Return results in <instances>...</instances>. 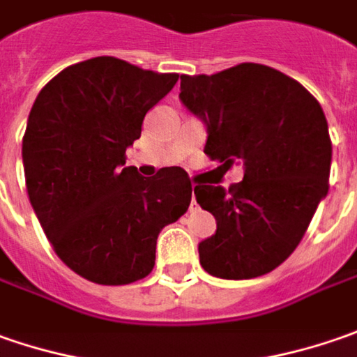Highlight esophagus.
I'll list each match as a JSON object with an SVG mask.
<instances>
[{
	"label": "esophagus",
	"mask_w": 357,
	"mask_h": 357,
	"mask_svg": "<svg viewBox=\"0 0 357 357\" xmlns=\"http://www.w3.org/2000/svg\"><path fill=\"white\" fill-rule=\"evenodd\" d=\"M192 188H195V185H192ZM190 209H192V211H195V209H197V204H195V195H194V199H192V206H190Z\"/></svg>",
	"instance_id": "34e87169"
}]
</instances>
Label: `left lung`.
Here are the masks:
<instances>
[{"label": "left lung", "mask_w": 357, "mask_h": 357, "mask_svg": "<svg viewBox=\"0 0 357 357\" xmlns=\"http://www.w3.org/2000/svg\"><path fill=\"white\" fill-rule=\"evenodd\" d=\"M179 100L204 121L209 158L224 169L243 167L229 190L211 181L194 188L218 224L197 245L202 268L222 280L275 270L328 194L332 142L321 105L302 84L261 63L181 75Z\"/></svg>", "instance_id": "left-lung-1"}]
</instances>
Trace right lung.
I'll return each mask as SVG.
<instances>
[{
	"label": "right lung",
	"instance_id": "right-lung-1",
	"mask_svg": "<svg viewBox=\"0 0 357 357\" xmlns=\"http://www.w3.org/2000/svg\"><path fill=\"white\" fill-rule=\"evenodd\" d=\"M117 57H93L59 71L27 117V195L59 259L101 286H123L155 266L158 236L192 202L181 167L144 178L126 167L149 109L178 82Z\"/></svg>",
	"mask_w": 357,
	"mask_h": 357
}]
</instances>
